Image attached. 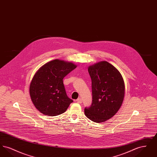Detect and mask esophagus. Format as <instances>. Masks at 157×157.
<instances>
[{
  "label": "esophagus",
  "instance_id": "esophagus-1",
  "mask_svg": "<svg viewBox=\"0 0 157 157\" xmlns=\"http://www.w3.org/2000/svg\"><path fill=\"white\" fill-rule=\"evenodd\" d=\"M77 102V103H79V104H81L82 102V99L81 98H78L76 101Z\"/></svg>",
  "mask_w": 157,
  "mask_h": 157
}]
</instances>
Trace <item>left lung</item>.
<instances>
[{"label":"left lung","instance_id":"left-lung-1","mask_svg":"<svg viewBox=\"0 0 157 157\" xmlns=\"http://www.w3.org/2000/svg\"><path fill=\"white\" fill-rule=\"evenodd\" d=\"M92 80V103L86 117L97 123L107 121L118 111L125 95V83L119 71L106 61L88 67Z\"/></svg>","mask_w":157,"mask_h":157}]
</instances>
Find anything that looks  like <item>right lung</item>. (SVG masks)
I'll use <instances>...</instances> for the list:
<instances>
[{"instance_id": "right-lung-1", "label": "right lung", "mask_w": 157, "mask_h": 157, "mask_svg": "<svg viewBox=\"0 0 157 157\" xmlns=\"http://www.w3.org/2000/svg\"><path fill=\"white\" fill-rule=\"evenodd\" d=\"M76 67L71 62L57 59L37 70L30 82L29 94L39 112L54 117L67 111L73 101L67 97L63 79Z\"/></svg>"}]
</instances>
